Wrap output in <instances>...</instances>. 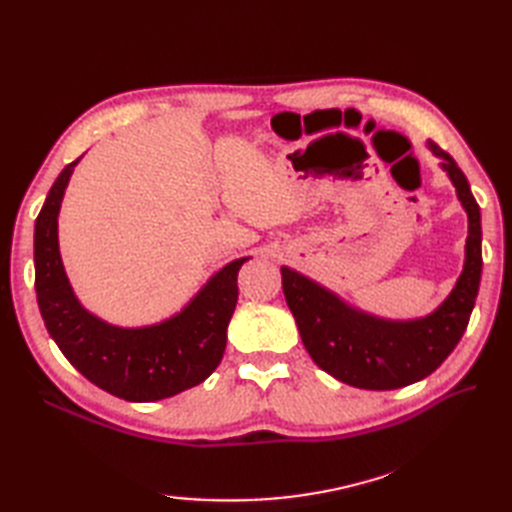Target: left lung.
Instances as JSON below:
<instances>
[{"instance_id":"obj_1","label":"left lung","mask_w":512,"mask_h":512,"mask_svg":"<svg viewBox=\"0 0 512 512\" xmlns=\"http://www.w3.org/2000/svg\"><path fill=\"white\" fill-rule=\"evenodd\" d=\"M429 149L442 158V168L468 213L466 262L453 292L436 312L416 320L376 318L350 307L309 277L282 267L284 297L305 350L320 369L356 389L391 391L427 378L455 350L474 309L483 271L480 209L457 162L438 145L429 143Z\"/></svg>"}]
</instances>
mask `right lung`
<instances>
[{"mask_svg":"<svg viewBox=\"0 0 512 512\" xmlns=\"http://www.w3.org/2000/svg\"><path fill=\"white\" fill-rule=\"evenodd\" d=\"M79 160L61 170L36 220V297L46 331L89 382L115 397L158 401L192 389L222 361L237 275L250 258L228 262L179 314L151 327L121 329L89 314L74 297L57 241L59 207Z\"/></svg>","mask_w":512,"mask_h":512,"instance_id":"right-lung-1","label":"right lung"}]
</instances>
